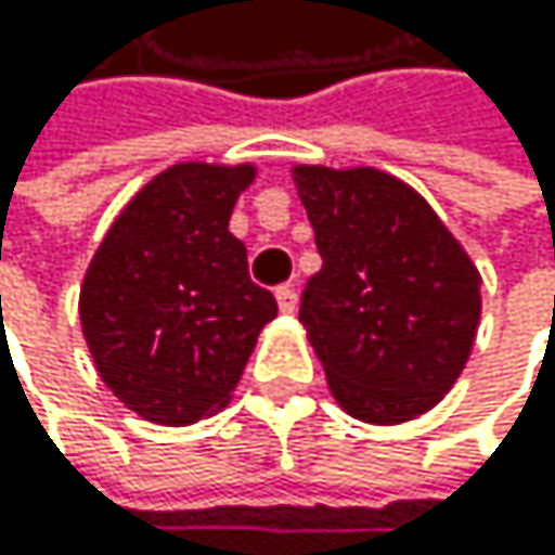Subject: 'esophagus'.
Masks as SVG:
<instances>
[{
    "label": "esophagus",
    "mask_w": 555,
    "mask_h": 555,
    "mask_svg": "<svg viewBox=\"0 0 555 555\" xmlns=\"http://www.w3.org/2000/svg\"><path fill=\"white\" fill-rule=\"evenodd\" d=\"M275 302H280V309H283V312H296L299 296H296V289H293V286H280V289H275Z\"/></svg>",
    "instance_id": "esophagus-1"
}]
</instances>
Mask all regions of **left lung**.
I'll list each match as a JSON object with an SVG mask.
<instances>
[{"instance_id":"left-lung-1","label":"left lung","mask_w":555,"mask_h":555,"mask_svg":"<svg viewBox=\"0 0 555 555\" xmlns=\"http://www.w3.org/2000/svg\"><path fill=\"white\" fill-rule=\"evenodd\" d=\"M323 256L299 323L339 406L406 423L460 379L479 326V272L429 203L379 169H293Z\"/></svg>"}]
</instances>
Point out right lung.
Segmentation results:
<instances>
[{
  "label": "right lung",
  "mask_w": 555,
  "mask_h": 555,
  "mask_svg": "<svg viewBox=\"0 0 555 555\" xmlns=\"http://www.w3.org/2000/svg\"><path fill=\"white\" fill-rule=\"evenodd\" d=\"M253 166L179 163L119 212L95 249L79 319L102 383L163 426L216 413L236 389L259 330L275 319L229 232Z\"/></svg>",
  "instance_id": "1"
}]
</instances>
